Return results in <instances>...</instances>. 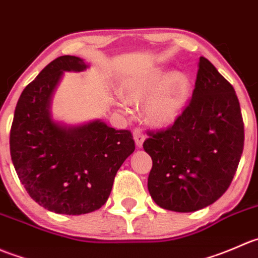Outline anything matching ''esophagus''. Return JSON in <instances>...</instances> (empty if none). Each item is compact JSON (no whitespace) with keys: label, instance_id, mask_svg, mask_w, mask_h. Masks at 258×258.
Listing matches in <instances>:
<instances>
[{"label":"esophagus","instance_id":"esophagus-1","mask_svg":"<svg viewBox=\"0 0 258 258\" xmlns=\"http://www.w3.org/2000/svg\"><path fill=\"white\" fill-rule=\"evenodd\" d=\"M133 135H134V140H135V144H137V147L142 148L143 142H144V139H145V135L143 134L142 130L135 129L134 133H133Z\"/></svg>","mask_w":258,"mask_h":258}]
</instances>
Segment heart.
<instances>
[{
	"label": "heart",
	"instance_id": "b5f03b06",
	"mask_svg": "<svg viewBox=\"0 0 258 258\" xmlns=\"http://www.w3.org/2000/svg\"><path fill=\"white\" fill-rule=\"evenodd\" d=\"M190 81L185 74H170L154 69L125 86L124 96L134 105L145 101V120L154 126H164L175 120L189 96ZM119 106L129 113L130 106L125 100L119 101Z\"/></svg>",
	"mask_w": 258,
	"mask_h": 258
}]
</instances>
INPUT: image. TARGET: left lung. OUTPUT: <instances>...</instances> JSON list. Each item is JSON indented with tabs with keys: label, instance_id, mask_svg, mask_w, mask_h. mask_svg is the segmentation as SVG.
<instances>
[{
	"label": "left lung",
	"instance_id": "8db88e82",
	"mask_svg": "<svg viewBox=\"0 0 258 258\" xmlns=\"http://www.w3.org/2000/svg\"><path fill=\"white\" fill-rule=\"evenodd\" d=\"M143 148L152 157L148 189L159 207L195 212L228 189L244 143L233 86L201 56L195 90L167 129L149 130Z\"/></svg>",
	"mask_w": 258,
	"mask_h": 258
}]
</instances>
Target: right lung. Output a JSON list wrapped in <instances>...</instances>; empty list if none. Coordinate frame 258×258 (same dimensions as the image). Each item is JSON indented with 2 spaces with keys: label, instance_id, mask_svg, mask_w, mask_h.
Masks as SVG:
<instances>
[{
  "label": "right lung",
  "instance_id": "add662e5",
  "mask_svg": "<svg viewBox=\"0 0 258 258\" xmlns=\"http://www.w3.org/2000/svg\"><path fill=\"white\" fill-rule=\"evenodd\" d=\"M76 56L51 61L22 91L10 132V153L30 197L46 210L85 215L105 205L114 178L134 152L129 130L96 120L65 128L51 119L50 100L63 71H83Z\"/></svg>",
  "mask_w": 258,
  "mask_h": 258
}]
</instances>
